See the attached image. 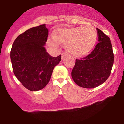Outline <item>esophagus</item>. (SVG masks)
I'll return each instance as SVG.
<instances>
[{
  "label": "esophagus",
  "instance_id": "34e87169",
  "mask_svg": "<svg viewBox=\"0 0 124 124\" xmlns=\"http://www.w3.org/2000/svg\"><path fill=\"white\" fill-rule=\"evenodd\" d=\"M66 54H62V60L64 58H65V56H66Z\"/></svg>",
  "mask_w": 124,
  "mask_h": 124
}]
</instances>
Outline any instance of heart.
Returning a JSON list of instances; mask_svg holds the SVG:
<instances>
[{
	"label": "heart",
	"mask_w": 124,
	"mask_h": 124,
	"mask_svg": "<svg viewBox=\"0 0 124 124\" xmlns=\"http://www.w3.org/2000/svg\"><path fill=\"white\" fill-rule=\"evenodd\" d=\"M54 39H49L48 44L58 48L59 44L65 45L69 54L76 57H82L92 50L97 38V32L90 26L61 28L54 32Z\"/></svg>",
	"instance_id": "b5f03b06"
}]
</instances>
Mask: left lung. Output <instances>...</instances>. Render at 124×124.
Masks as SVG:
<instances>
[{
    "instance_id": "1",
    "label": "left lung",
    "mask_w": 124,
    "mask_h": 124,
    "mask_svg": "<svg viewBox=\"0 0 124 124\" xmlns=\"http://www.w3.org/2000/svg\"><path fill=\"white\" fill-rule=\"evenodd\" d=\"M98 43L94 50L86 57L76 59L72 77L78 86L92 89L107 80L114 63V54L110 39L97 28Z\"/></svg>"
}]
</instances>
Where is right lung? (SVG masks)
Wrapping results in <instances>:
<instances>
[{
	"label": "right lung",
	"instance_id": "obj_1",
	"mask_svg": "<svg viewBox=\"0 0 124 124\" xmlns=\"http://www.w3.org/2000/svg\"><path fill=\"white\" fill-rule=\"evenodd\" d=\"M48 30L45 24L30 28L19 35L13 44L10 59L13 70L23 86L38 91L46 86L61 55L52 57L46 51Z\"/></svg>",
	"mask_w": 124,
	"mask_h": 124
}]
</instances>
